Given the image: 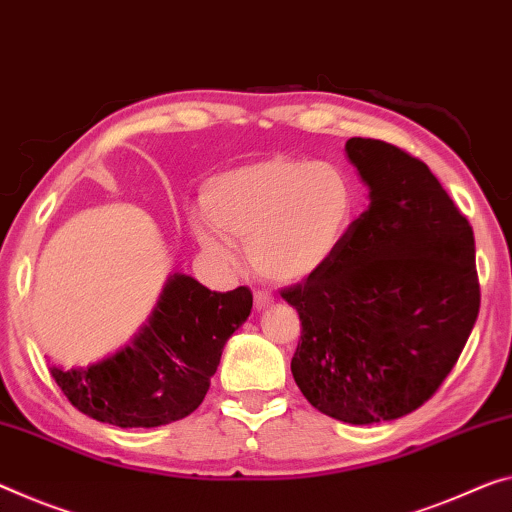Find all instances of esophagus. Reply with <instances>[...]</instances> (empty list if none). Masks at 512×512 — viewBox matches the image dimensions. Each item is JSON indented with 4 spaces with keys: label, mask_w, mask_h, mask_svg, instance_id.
<instances>
[{
    "label": "esophagus",
    "mask_w": 512,
    "mask_h": 512,
    "mask_svg": "<svg viewBox=\"0 0 512 512\" xmlns=\"http://www.w3.org/2000/svg\"><path fill=\"white\" fill-rule=\"evenodd\" d=\"M273 294L271 291H264V289H257L255 291V307L257 310H264V307H269V305H273Z\"/></svg>",
    "instance_id": "1"
}]
</instances>
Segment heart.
<instances>
[{
  "mask_svg": "<svg viewBox=\"0 0 512 512\" xmlns=\"http://www.w3.org/2000/svg\"><path fill=\"white\" fill-rule=\"evenodd\" d=\"M360 193L348 170L330 161L269 159L227 170L202 189L198 227L207 253L232 255L246 243L250 264L275 282L319 273L339 255L358 218Z\"/></svg>",
  "mask_w": 512,
  "mask_h": 512,
  "instance_id": "1",
  "label": "heart"
}]
</instances>
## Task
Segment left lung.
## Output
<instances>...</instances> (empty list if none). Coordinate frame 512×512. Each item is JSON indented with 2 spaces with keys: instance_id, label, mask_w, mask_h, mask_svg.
I'll use <instances>...</instances> for the list:
<instances>
[{
  "instance_id": "8db88e82",
  "label": "left lung",
  "mask_w": 512,
  "mask_h": 512,
  "mask_svg": "<svg viewBox=\"0 0 512 512\" xmlns=\"http://www.w3.org/2000/svg\"><path fill=\"white\" fill-rule=\"evenodd\" d=\"M369 209L344 248L282 289L300 339L291 373L307 401L346 424L410 415L440 389L472 332L481 285L474 232L424 161L348 139Z\"/></svg>"
}]
</instances>
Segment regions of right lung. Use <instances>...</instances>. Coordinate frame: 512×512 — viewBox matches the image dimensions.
<instances>
[{"mask_svg":"<svg viewBox=\"0 0 512 512\" xmlns=\"http://www.w3.org/2000/svg\"><path fill=\"white\" fill-rule=\"evenodd\" d=\"M250 307L248 287L218 294L189 275H173L132 344L86 369L52 367V376L79 412L102 424H170L205 399L223 346L248 319Z\"/></svg>","mask_w":512,"mask_h":512,"instance_id":"obj_1","label":"right lung"}]
</instances>
